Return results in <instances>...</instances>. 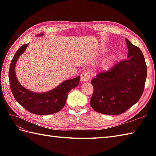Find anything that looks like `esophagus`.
Returning <instances> with one entry per match:
<instances>
[{"mask_svg":"<svg viewBox=\"0 0 156 156\" xmlns=\"http://www.w3.org/2000/svg\"><path fill=\"white\" fill-rule=\"evenodd\" d=\"M90 80V72L89 71H84L81 74V81L89 82Z\"/></svg>","mask_w":156,"mask_h":156,"instance_id":"1","label":"esophagus"}]
</instances>
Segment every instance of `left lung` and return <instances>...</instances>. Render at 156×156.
I'll use <instances>...</instances> for the list:
<instances>
[{
	"label": "left lung",
	"instance_id": "obj_1",
	"mask_svg": "<svg viewBox=\"0 0 156 156\" xmlns=\"http://www.w3.org/2000/svg\"><path fill=\"white\" fill-rule=\"evenodd\" d=\"M126 42L127 58L98 73L91 81L94 91L90 106L100 113H123L140 100L144 92L147 69L144 54L129 39Z\"/></svg>",
	"mask_w": 156,
	"mask_h": 156
}]
</instances>
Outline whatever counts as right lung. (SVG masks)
<instances>
[{"mask_svg": "<svg viewBox=\"0 0 156 156\" xmlns=\"http://www.w3.org/2000/svg\"><path fill=\"white\" fill-rule=\"evenodd\" d=\"M42 35L39 34L38 35ZM28 45H23L16 51L10 64L9 78L11 92L18 103L31 113L38 115L55 113L64 107L69 92L79 84L80 76L63 82L55 88L45 93H35L28 90L20 84L15 72L16 62Z\"/></svg>", "mask_w": 156, "mask_h": 156, "instance_id": "obj_1", "label": "right lung"}]
</instances>
